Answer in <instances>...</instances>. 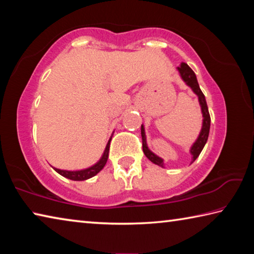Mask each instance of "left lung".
<instances>
[{
  "mask_svg": "<svg viewBox=\"0 0 254 254\" xmlns=\"http://www.w3.org/2000/svg\"><path fill=\"white\" fill-rule=\"evenodd\" d=\"M177 70L179 72V76L182 77V79L184 80V83L186 84L188 87H190L191 91L194 92V94H196L197 97H198V103L200 105L201 115H203V123H201V128H200L199 134H198V136H197V139L195 140V142L191 144L190 149H189V153L191 154V163H192L197 158H198V156L201 152V150L204 149L206 142H207L208 134H209V127H210V117L208 113L207 103H206L203 92L200 91L195 72L192 71L191 68L189 67L186 63L180 64V65L177 67ZM141 136H142V144H143L142 149H143L145 157H147L150 161L153 162L154 165L165 168V161H163V159L157 156V154L152 152L148 147L147 136H145V130H144L143 124L141 126Z\"/></svg>",
  "mask_w": 254,
  "mask_h": 254,
  "instance_id": "left-lung-1",
  "label": "left lung"
}]
</instances>
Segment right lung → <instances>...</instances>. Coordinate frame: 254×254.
Masks as SVG:
<instances>
[{
  "label": "right lung",
  "mask_w": 254,
  "mask_h": 254,
  "mask_svg": "<svg viewBox=\"0 0 254 254\" xmlns=\"http://www.w3.org/2000/svg\"><path fill=\"white\" fill-rule=\"evenodd\" d=\"M112 136L111 135L110 140L107 141V144L105 147L104 152H103L102 157L100 158V160H98L96 163H94L93 166L88 167V168H85V169H80V170H64V169H58V168H55L53 167L55 171H57L59 175H62L63 177L68 178L70 180H76V182H83V180L86 179H89L94 177V176L97 175L100 171L104 168V166L106 165V161H107V158H109V151H110V142L112 140Z\"/></svg>",
  "instance_id": "obj_1"
}]
</instances>
